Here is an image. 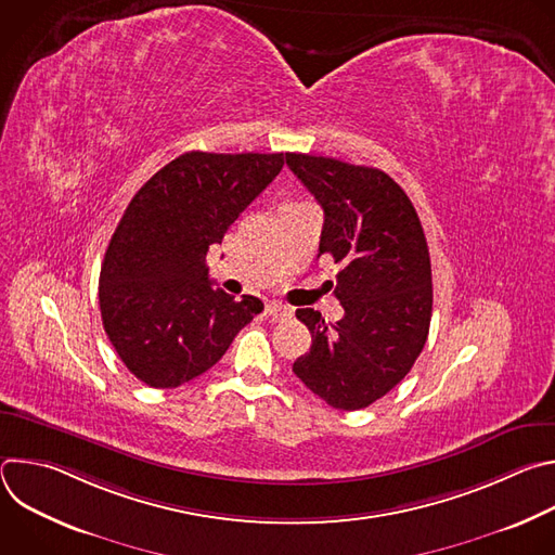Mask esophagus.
Instances as JSON below:
<instances>
[{
    "label": "esophagus",
    "instance_id": "1",
    "mask_svg": "<svg viewBox=\"0 0 555 555\" xmlns=\"http://www.w3.org/2000/svg\"><path fill=\"white\" fill-rule=\"evenodd\" d=\"M266 313L270 315L272 321H285V319H289V315H292V309L287 305H283V302L272 300V302L266 305Z\"/></svg>",
    "mask_w": 555,
    "mask_h": 555
}]
</instances>
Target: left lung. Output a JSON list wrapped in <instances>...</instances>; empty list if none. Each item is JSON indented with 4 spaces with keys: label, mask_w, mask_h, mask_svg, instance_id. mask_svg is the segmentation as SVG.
Segmentation results:
<instances>
[{
    "label": "left lung",
    "mask_w": 555,
    "mask_h": 555,
    "mask_svg": "<svg viewBox=\"0 0 555 555\" xmlns=\"http://www.w3.org/2000/svg\"><path fill=\"white\" fill-rule=\"evenodd\" d=\"M287 167L325 210L319 257L340 266L338 323L296 309L311 334L292 371L340 411H360L398 386L420 358L433 315L426 234L402 186L373 167L285 153Z\"/></svg>",
    "instance_id": "obj_1"
}]
</instances>
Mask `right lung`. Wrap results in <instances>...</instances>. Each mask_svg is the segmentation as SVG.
<instances>
[{"mask_svg":"<svg viewBox=\"0 0 555 555\" xmlns=\"http://www.w3.org/2000/svg\"><path fill=\"white\" fill-rule=\"evenodd\" d=\"M283 153H182L129 202L99 279L103 327L146 386L208 371L263 302L215 289L208 248L281 173Z\"/></svg>","mask_w":555,"mask_h":555,"instance_id":"1","label":"right lung"}]
</instances>
